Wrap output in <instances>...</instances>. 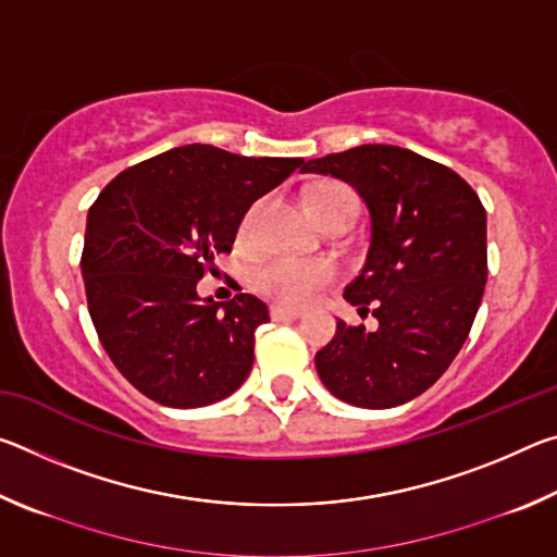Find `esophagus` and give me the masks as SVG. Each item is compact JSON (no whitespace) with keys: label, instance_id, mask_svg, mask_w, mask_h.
<instances>
[{"label":"esophagus","instance_id":"obj_1","mask_svg":"<svg viewBox=\"0 0 557 557\" xmlns=\"http://www.w3.org/2000/svg\"><path fill=\"white\" fill-rule=\"evenodd\" d=\"M270 317L277 322V319H297V317H301V312H299V309H295V307L272 305V307H270Z\"/></svg>","mask_w":557,"mask_h":557}]
</instances>
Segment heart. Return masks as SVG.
Returning <instances> with one entry per match:
<instances>
[{
    "instance_id": "heart-1",
    "label": "heart",
    "mask_w": 557,
    "mask_h": 557,
    "mask_svg": "<svg viewBox=\"0 0 557 557\" xmlns=\"http://www.w3.org/2000/svg\"><path fill=\"white\" fill-rule=\"evenodd\" d=\"M307 209L312 211L314 219L322 223L329 215L356 211V196L348 186L338 182H322L307 194ZM260 213V201L252 203L245 211L243 221L238 225V238L248 240L256 228ZM336 277V268L324 258H289L277 256L262 260L252 272V285H256L262 295H268L285 305H305L312 299L319 289L332 285Z\"/></svg>"
}]
</instances>
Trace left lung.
Listing matches in <instances>:
<instances>
[{
    "instance_id": "left-lung-1",
    "label": "left lung",
    "mask_w": 557,
    "mask_h": 557,
    "mask_svg": "<svg viewBox=\"0 0 557 557\" xmlns=\"http://www.w3.org/2000/svg\"><path fill=\"white\" fill-rule=\"evenodd\" d=\"M301 172L351 184L371 211V248L344 299L379 329L348 326L317 351L338 400L395 408L425 393L467 342L486 285V211L449 166L393 145L309 159Z\"/></svg>"
}]
</instances>
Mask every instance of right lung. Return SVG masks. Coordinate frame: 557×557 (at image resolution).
Returning a JSON list of instances; mask_svg holds the SVG:
<instances>
[{
    "mask_svg": "<svg viewBox=\"0 0 557 557\" xmlns=\"http://www.w3.org/2000/svg\"><path fill=\"white\" fill-rule=\"evenodd\" d=\"M301 164L184 145L125 169L90 206L88 312L110 361L149 400L201 408L248 379L265 301H201L196 282L231 252L245 211Z\"/></svg>",
    "mask_w": 557,
    "mask_h": 557,
    "instance_id": "1",
    "label": "right lung"
}]
</instances>
